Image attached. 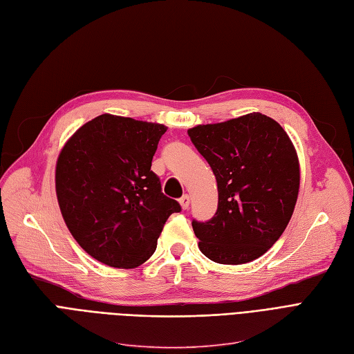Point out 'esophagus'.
I'll return each mask as SVG.
<instances>
[{
    "label": "esophagus",
    "mask_w": 354,
    "mask_h": 354,
    "mask_svg": "<svg viewBox=\"0 0 354 354\" xmlns=\"http://www.w3.org/2000/svg\"><path fill=\"white\" fill-rule=\"evenodd\" d=\"M179 203H180V207H182V210H188L189 208V204H191V198H189V195H182L180 197V200H179Z\"/></svg>",
    "instance_id": "esophagus-1"
}]
</instances>
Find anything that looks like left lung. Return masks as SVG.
<instances>
[{"label":"left lung","mask_w":354,"mask_h":354,"mask_svg":"<svg viewBox=\"0 0 354 354\" xmlns=\"http://www.w3.org/2000/svg\"><path fill=\"white\" fill-rule=\"evenodd\" d=\"M188 136L218 189L216 214L192 220L200 250L218 264L251 263L279 241L293 214L300 180L293 144L279 122L258 112L194 127Z\"/></svg>","instance_id":"obj_1"}]
</instances>
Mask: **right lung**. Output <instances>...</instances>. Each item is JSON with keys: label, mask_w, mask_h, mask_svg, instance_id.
<instances>
[{"label": "right lung", "mask_w": 354, "mask_h": 354, "mask_svg": "<svg viewBox=\"0 0 354 354\" xmlns=\"http://www.w3.org/2000/svg\"><path fill=\"white\" fill-rule=\"evenodd\" d=\"M166 129L104 113L77 129L58 157L55 187L65 225L102 264L146 263L169 216L180 212L151 170Z\"/></svg>", "instance_id": "add662e5"}]
</instances>
